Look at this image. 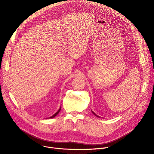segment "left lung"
<instances>
[{
	"label": "left lung",
	"mask_w": 154,
	"mask_h": 154,
	"mask_svg": "<svg viewBox=\"0 0 154 154\" xmlns=\"http://www.w3.org/2000/svg\"><path fill=\"white\" fill-rule=\"evenodd\" d=\"M92 113H93V114H94V115H95V116H97V117H98V118H99V116H97V115H96V114H95V113H94V112H93V111H92Z\"/></svg>",
	"instance_id": "8db88e82"
}]
</instances>
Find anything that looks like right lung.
I'll return each instance as SVG.
<instances>
[{
	"instance_id": "right-lung-1",
	"label": "right lung",
	"mask_w": 154,
	"mask_h": 154,
	"mask_svg": "<svg viewBox=\"0 0 154 154\" xmlns=\"http://www.w3.org/2000/svg\"><path fill=\"white\" fill-rule=\"evenodd\" d=\"M60 110H61V107H60V108L58 109V111H57V112H56V113H55L53 116H51V117H50V118H54V117H55V116L58 114V113L60 112Z\"/></svg>"
}]
</instances>
